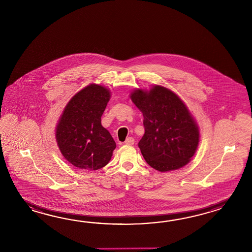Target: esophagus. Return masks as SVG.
<instances>
[{
    "instance_id": "34e87169",
    "label": "esophagus",
    "mask_w": 252,
    "mask_h": 252,
    "mask_svg": "<svg viewBox=\"0 0 252 252\" xmlns=\"http://www.w3.org/2000/svg\"><path fill=\"white\" fill-rule=\"evenodd\" d=\"M124 143L126 145H133L134 144V139L132 137H128L126 139V140L124 141Z\"/></svg>"
}]
</instances>
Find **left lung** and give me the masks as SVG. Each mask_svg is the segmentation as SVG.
<instances>
[{
	"mask_svg": "<svg viewBox=\"0 0 252 252\" xmlns=\"http://www.w3.org/2000/svg\"><path fill=\"white\" fill-rule=\"evenodd\" d=\"M130 98L143 113L145 133L139 150L146 162L160 172L187 165L199 142V129L176 94L163 86L134 91Z\"/></svg>",
	"mask_w": 252,
	"mask_h": 252,
	"instance_id": "1",
	"label": "left lung"
}]
</instances>
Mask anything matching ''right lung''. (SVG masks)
I'll return each mask as SVG.
<instances>
[{
  "instance_id": "add662e5",
  "label": "right lung",
  "mask_w": 252,
  "mask_h": 252,
  "mask_svg": "<svg viewBox=\"0 0 252 252\" xmlns=\"http://www.w3.org/2000/svg\"><path fill=\"white\" fill-rule=\"evenodd\" d=\"M110 100L104 86L90 85L66 104L59 119L56 138L64 158L81 169L97 170L106 166L116 148L101 117Z\"/></svg>"
}]
</instances>
